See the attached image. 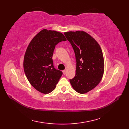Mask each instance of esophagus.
Instances as JSON below:
<instances>
[{
	"mask_svg": "<svg viewBox=\"0 0 129 129\" xmlns=\"http://www.w3.org/2000/svg\"><path fill=\"white\" fill-rule=\"evenodd\" d=\"M62 72H63V74H64V75H65V74H66V71H65V70H64V71H62Z\"/></svg>",
	"mask_w": 129,
	"mask_h": 129,
	"instance_id": "1",
	"label": "esophagus"
}]
</instances>
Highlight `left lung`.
Segmentation results:
<instances>
[{"label": "left lung", "mask_w": 129, "mask_h": 129, "mask_svg": "<svg viewBox=\"0 0 129 129\" xmlns=\"http://www.w3.org/2000/svg\"><path fill=\"white\" fill-rule=\"evenodd\" d=\"M74 50L76 60V75L70 80L72 87L80 93H85L98 85L104 71V57L100 45L82 30L64 32Z\"/></svg>", "instance_id": "8db88e82"}]
</instances>
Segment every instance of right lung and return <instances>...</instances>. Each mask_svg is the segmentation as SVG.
Here are the masks:
<instances>
[{"instance_id": "right-lung-1", "label": "right lung", "mask_w": 129, "mask_h": 129, "mask_svg": "<svg viewBox=\"0 0 129 129\" xmlns=\"http://www.w3.org/2000/svg\"><path fill=\"white\" fill-rule=\"evenodd\" d=\"M64 35L44 29L35 36L26 50L24 69L29 82L38 91L47 94L55 89L62 72L54 67V50L58 42L66 41Z\"/></svg>"}]
</instances>
